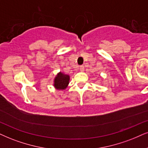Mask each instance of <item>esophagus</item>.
<instances>
[{
    "label": "esophagus",
    "instance_id": "34e87169",
    "mask_svg": "<svg viewBox=\"0 0 148 148\" xmlns=\"http://www.w3.org/2000/svg\"><path fill=\"white\" fill-rule=\"evenodd\" d=\"M79 69H80V70L81 71V72H83V71L85 70V67H84L83 65H80Z\"/></svg>",
    "mask_w": 148,
    "mask_h": 148
}]
</instances>
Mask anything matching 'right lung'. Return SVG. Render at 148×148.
I'll use <instances>...</instances> for the list:
<instances>
[{"instance_id": "right-lung-1", "label": "right lung", "mask_w": 148, "mask_h": 148, "mask_svg": "<svg viewBox=\"0 0 148 148\" xmlns=\"http://www.w3.org/2000/svg\"><path fill=\"white\" fill-rule=\"evenodd\" d=\"M70 80V76L59 72L54 80V86L57 89H65L68 87Z\"/></svg>"}]
</instances>
